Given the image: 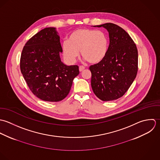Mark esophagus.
<instances>
[{"instance_id":"34e87169","label":"esophagus","mask_w":160,"mask_h":160,"mask_svg":"<svg viewBox=\"0 0 160 160\" xmlns=\"http://www.w3.org/2000/svg\"><path fill=\"white\" fill-rule=\"evenodd\" d=\"M85 67H83V66H80V67H79V70H80V72L83 71V70H85Z\"/></svg>"}]
</instances>
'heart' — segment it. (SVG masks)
<instances>
[{"label": "heart", "instance_id": "heart-1", "mask_svg": "<svg viewBox=\"0 0 160 160\" xmlns=\"http://www.w3.org/2000/svg\"><path fill=\"white\" fill-rule=\"evenodd\" d=\"M108 39L100 30L88 28L77 29L69 36L68 41H64L63 53L66 60L73 63L79 56V51L85 60L96 64L104 59L108 51Z\"/></svg>", "mask_w": 160, "mask_h": 160}]
</instances>
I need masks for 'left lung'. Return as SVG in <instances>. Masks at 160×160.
I'll list each match as a JSON object with an SVG mask.
<instances>
[{"label":"left lung","instance_id":"8db88e82","mask_svg":"<svg viewBox=\"0 0 160 160\" xmlns=\"http://www.w3.org/2000/svg\"><path fill=\"white\" fill-rule=\"evenodd\" d=\"M94 27L108 30L109 45L104 59L90 67L91 85L101 100H115L126 93L137 76V48L128 32L118 25L107 23Z\"/></svg>","mask_w":160,"mask_h":160}]
</instances>
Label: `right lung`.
<instances>
[{"mask_svg":"<svg viewBox=\"0 0 160 160\" xmlns=\"http://www.w3.org/2000/svg\"><path fill=\"white\" fill-rule=\"evenodd\" d=\"M60 52H62L60 37L52 27L34 34L22 50L21 72L32 93L43 101L64 99L79 74L78 66L65 65Z\"/></svg>","mask_w":160,"mask_h":160,"instance_id":"1","label":"right lung"}]
</instances>
